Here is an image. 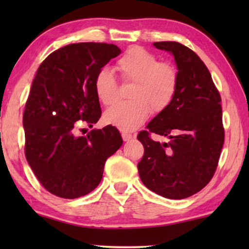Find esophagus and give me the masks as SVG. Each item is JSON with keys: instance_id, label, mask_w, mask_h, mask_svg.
I'll use <instances>...</instances> for the list:
<instances>
[{"instance_id": "34e87169", "label": "esophagus", "mask_w": 249, "mask_h": 249, "mask_svg": "<svg viewBox=\"0 0 249 249\" xmlns=\"http://www.w3.org/2000/svg\"><path fill=\"white\" fill-rule=\"evenodd\" d=\"M122 137H123V141L128 142V141H131V139H132L134 136H133V134L128 133V132H122Z\"/></svg>"}]
</instances>
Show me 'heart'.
Here are the masks:
<instances>
[{
  "mask_svg": "<svg viewBox=\"0 0 249 249\" xmlns=\"http://www.w3.org/2000/svg\"><path fill=\"white\" fill-rule=\"evenodd\" d=\"M123 82L133 83L131 101L122 102L105 112L104 121L123 131H132L146 121L150 111L160 113L170 107L179 85V73L174 65L159 62L153 53L142 48L128 49L117 62ZM95 91L104 105L118 99V82L107 69L98 71Z\"/></svg>",
  "mask_w": 249,
  "mask_h": 249,
  "instance_id": "obj_1",
  "label": "heart"
}]
</instances>
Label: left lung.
Here are the masks:
<instances>
[{"label":"left lung","instance_id":"obj_1","mask_svg":"<svg viewBox=\"0 0 249 249\" xmlns=\"http://www.w3.org/2000/svg\"><path fill=\"white\" fill-rule=\"evenodd\" d=\"M173 53L179 85L173 102L137 136L144 146L138 162L142 184L168 199H185L201 191L215 173L225 139L221 97L200 57L178 42H154ZM152 133L170 138L160 144Z\"/></svg>","mask_w":249,"mask_h":249}]
</instances>
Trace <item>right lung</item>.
<instances>
[{"mask_svg":"<svg viewBox=\"0 0 249 249\" xmlns=\"http://www.w3.org/2000/svg\"><path fill=\"white\" fill-rule=\"evenodd\" d=\"M119 53L115 44L73 43L51 53L37 70L23 113L24 153L51 194L75 199L90 193L107 159L122 146L121 133L111 125L76 134L81 124L92 127L101 118L95 78Z\"/></svg>","mask_w":249,"mask_h":249,"instance_id":"obj_1","label":"right lung"}]
</instances>
